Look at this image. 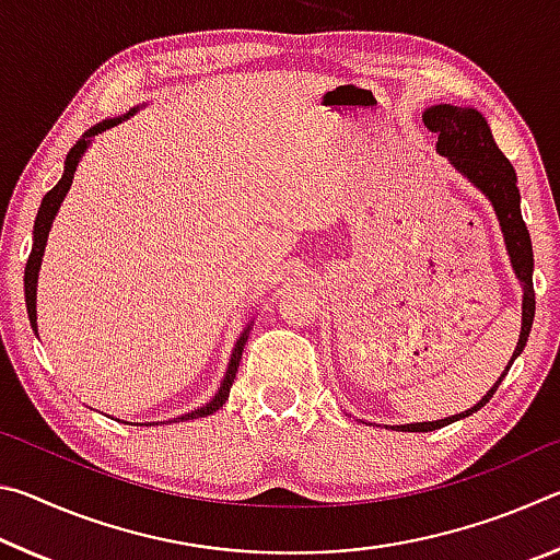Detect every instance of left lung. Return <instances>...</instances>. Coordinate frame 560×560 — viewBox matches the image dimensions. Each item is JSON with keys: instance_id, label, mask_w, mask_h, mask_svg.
Returning <instances> with one entry per match:
<instances>
[{"instance_id": "8db88e82", "label": "left lung", "mask_w": 560, "mask_h": 560, "mask_svg": "<svg viewBox=\"0 0 560 560\" xmlns=\"http://www.w3.org/2000/svg\"><path fill=\"white\" fill-rule=\"evenodd\" d=\"M424 126L432 132H438V153L444 155L452 163V167L462 173L469 183L481 189L489 197L491 207H494L497 220L501 232H504L506 252L511 257V267H514L516 279L524 287V303H521V336L514 355H511L506 371L511 363L521 355L524 350L530 326H534L536 314V293H534V249H530V236L526 230L524 217H521V195L516 187V170L509 163L506 155L501 153L499 145L491 136L489 122L477 108H462L450 106V103H440L422 113ZM506 375V373H504ZM504 375L499 377L494 387L481 397V400L467 412L452 415L447 420L438 422H417V424H397L395 430L402 432H430L444 428V424L457 422L462 417H469L485 407L491 397H494L497 387L504 381Z\"/></svg>"}]
</instances>
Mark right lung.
I'll use <instances>...</instances> for the list:
<instances>
[{
    "mask_svg": "<svg viewBox=\"0 0 560 560\" xmlns=\"http://www.w3.org/2000/svg\"><path fill=\"white\" fill-rule=\"evenodd\" d=\"M136 110H138V108H132L130 113H126V116H120V118L103 120V122H98V126H93L89 132H83V138L69 150V155H66L61 179H59V183H56V187H51L49 192L44 195L42 207H39V214H36V220H34V244H32V254H30V261H26V269H24L26 314H30V324H32V328H34V334H36V279H39V267H42V259H44V246H46V240H49V230H51L54 217H56V212H59L63 197H66V192H69V187H71V183H73V173H75V167H79V160L83 158V153H86V148L91 145V138H93V136H98V132L108 130V128H113V126H118L120 120H126V118L132 116V113H136ZM249 330H252V328L246 326V328L242 330L240 340H236V346H234V350H232V358H230V365H226V375H224V381H222V385H220V390H217V395H214L212 400L207 402V405L197 407V410L175 417L177 422H179V420H197V417H207V415H212V412L220 410V407L226 402V397H230V390H232V383H234V377H236V368H240L242 350H244V346H246V338H249Z\"/></svg>",
    "mask_w": 560,
    "mask_h": 560,
    "instance_id": "obj_1",
    "label": "right lung"
}]
</instances>
